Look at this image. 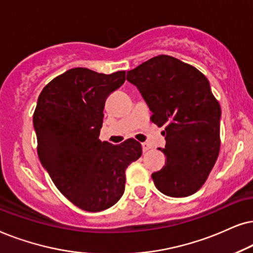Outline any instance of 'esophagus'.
<instances>
[{"mask_svg":"<svg viewBox=\"0 0 253 253\" xmlns=\"http://www.w3.org/2000/svg\"><path fill=\"white\" fill-rule=\"evenodd\" d=\"M151 148V146L149 143H147V142H143L142 143V149H143V151H148Z\"/></svg>","mask_w":253,"mask_h":253,"instance_id":"obj_1","label":"esophagus"}]
</instances>
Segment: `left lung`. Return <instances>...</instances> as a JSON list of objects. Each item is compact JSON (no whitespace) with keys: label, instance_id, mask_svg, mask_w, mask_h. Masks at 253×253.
Wrapping results in <instances>:
<instances>
[{"label":"left lung","instance_id":"left-lung-1","mask_svg":"<svg viewBox=\"0 0 253 253\" xmlns=\"http://www.w3.org/2000/svg\"><path fill=\"white\" fill-rule=\"evenodd\" d=\"M153 114L164 127L166 166L151 174L168 197L195 193L210 176L220 153L221 107L206 76L170 55H158L127 72Z\"/></svg>","mask_w":253,"mask_h":253}]
</instances>
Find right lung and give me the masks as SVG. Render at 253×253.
Here are the masks:
<instances>
[{
  "label": "right lung",
  "mask_w": 253,
  "mask_h": 253,
  "mask_svg": "<svg viewBox=\"0 0 253 253\" xmlns=\"http://www.w3.org/2000/svg\"><path fill=\"white\" fill-rule=\"evenodd\" d=\"M126 80L73 68L56 76L40 92L33 113L38 156L53 183L69 201L86 211L117 204L125 191L126 169L142 155L141 143L99 140L104 106Z\"/></svg>",
  "instance_id": "right-lung-1"
}]
</instances>
